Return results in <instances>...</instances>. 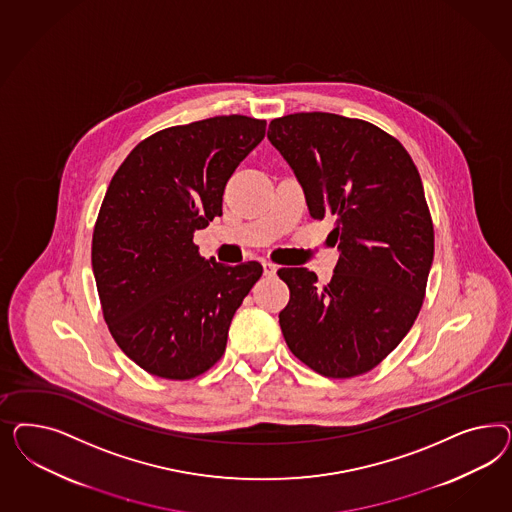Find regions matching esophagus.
Returning a JSON list of instances; mask_svg holds the SVG:
<instances>
[{
  "label": "esophagus",
  "instance_id": "obj_1",
  "mask_svg": "<svg viewBox=\"0 0 512 512\" xmlns=\"http://www.w3.org/2000/svg\"><path fill=\"white\" fill-rule=\"evenodd\" d=\"M263 270L264 276H274V274H276V270H278V266L274 263H270V261H264Z\"/></svg>",
  "mask_w": 512,
  "mask_h": 512
}]
</instances>
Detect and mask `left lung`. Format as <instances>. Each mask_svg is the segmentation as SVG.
Masks as SVG:
<instances>
[{
    "instance_id": "1",
    "label": "left lung",
    "mask_w": 512,
    "mask_h": 512,
    "mask_svg": "<svg viewBox=\"0 0 512 512\" xmlns=\"http://www.w3.org/2000/svg\"><path fill=\"white\" fill-rule=\"evenodd\" d=\"M268 140L304 187L311 217L334 219L340 259L326 285L308 268H279L291 298L279 326L313 372L349 379L379 366L419 315L434 261V223L402 142L330 112L270 122Z\"/></svg>"
}]
</instances>
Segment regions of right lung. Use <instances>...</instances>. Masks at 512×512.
I'll return each mask as SVG.
<instances>
[{
  "label": "right lung",
  "mask_w": 512,
  "mask_h": 512,
  "mask_svg": "<svg viewBox=\"0 0 512 512\" xmlns=\"http://www.w3.org/2000/svg\"><path fill=\"white\" fill-rule=\"evenodd\" d=\"M264 133L266 120L240 114L174 125L112 176L93 227V276L112 338L144 372L187 381L223 357L263 266L206 261L193 234L223 214L229 178Z\"/></svg>",
  "instance_id": "add662e5"
}]
</instances>
